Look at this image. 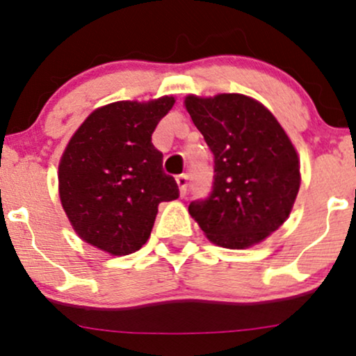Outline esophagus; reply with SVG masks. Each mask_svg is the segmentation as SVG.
<instances>
[{"label": "esophagus", "mask_w": 356, "mask_h": 356, "mask_svg": "<svg viewBox=\"0 0 356 356\" xmlns=\"http://www.w3.org/2000/svg\"><path fill=\"white\" fill-rule=\"evenodd\" d=\"M175 182H177L179 192H181V195H186V192H187V175L186 174L177 175V177H175Z\"/></svg>", "instance_id": "obj_1"}]
</instances>
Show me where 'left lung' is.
I'll return each mask as SVG.
<instances>
[{
    "instance_id": "obj_1",
    "label": "left lung",
    "mask_w": 356,
    "mask_h": 356,
    "mask_svg": "<svg viewBox=\"0 0 356 356\" xmlns=\"http://www.w3.org/2000/svg\"><path fill=\"white\" fill-rule=\"evenodd\" d=\"M186 108L214 157L209 197L189 214L214 244L244 249L288 219L300 191V159L269 110L241 93L189 95Z\"/></svg>"
}]
</instances>
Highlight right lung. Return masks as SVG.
Here are the masks:
<instances>
[{"label": "right lung", "mask_w": 356, "mask_h": 356, "mask_svg": "<svg viewBox=\"0 0 356 356\" xmlns=\"http://www.w3.org/2000/svg\"><path fill=\"white\" fill-rule=\"evenodd\" d=\"M174 97L97 108L68 142L58 165L60 201L85 243L125 256L149 239L161 202L179 197L152 144Z\"/></svg>", "instance_id": "obj_1"}]
</instances>
